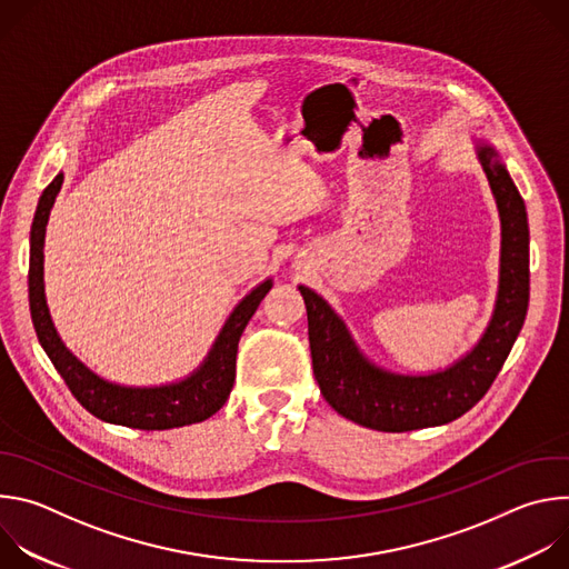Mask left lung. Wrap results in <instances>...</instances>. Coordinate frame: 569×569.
Listing matches in <instances>:
<instances>
[{"instance_id": "1", "label": "left lung", "mask_w": 569, "mask_h": 569, "mask_svg": "<svg viewBox=\"0 0 569 569\" xmlns=\"http://www.w3.org/2000/svg\"><path fill=\"white\" fill-rule=\"evenodd\" d=\"M477 159L489 178L502 222L500 286L493 317L479 342L443 371L405 376L373 365L340 315L315 290L299 286L308 312L312 373L319 391L345 419L380 430L408 432L443 426L489 391L522 329L529 306V224L498 150L479 141Z\"/></svg>"}]
</instances>
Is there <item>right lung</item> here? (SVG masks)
Returning a JSON list of instances; mask_svg holds the SVG:
<instances>
[{"label":"right lung","mask_w":569,"mask_h":569,"mask_svg":"<svg viewBox=\"0 0 569 569\" xmlns=\"http://www.w3.org/2000/svg\"><path fill=\"white\" fill-rule=\"evenodd\" d=\"M62 173L42 191L33 227H31V263H29V303L38 340L67 382L73 398L97 419L134 430H171L200 423L216 415L229 398L236 378L238 340L259 303L272 288V279L259 283L242 297L227 317L204 362L184 380L161 387H123L108 382L80 362L60 340L44 297V231L49 211L62 187Z\"/></svg>","instance_id":"obj_1"}]
</instances>
